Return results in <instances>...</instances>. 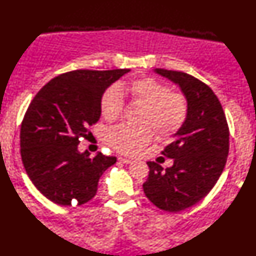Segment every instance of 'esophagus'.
<instances>
[{"mask_svg":"<svg viewBox=\"0 0 256 256\" xmlns=\"http://www.w3.org/2000/svg\"><path fill=\"white\" fill-rule=\"evenodd\" d=\"M118 160H119V162H122V163H124V164H130L131 163V160H128V158H125V157H119Z\"/></svg>","mask_w":256,"mask_h":256,"instance_id":"obj_1","label":"esophagus"}]
</instances>
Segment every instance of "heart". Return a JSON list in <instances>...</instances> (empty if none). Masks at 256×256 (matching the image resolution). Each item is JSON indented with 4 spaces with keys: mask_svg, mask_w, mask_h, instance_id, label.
<instances>
[{
    "mask_svg": "<svg viewBox=\"0 0 256 256\" xmlns=\"http://www.w3.org/2000/svg\"><path fill=\"white\" fill-rule=\"evenodd\" d=\"M124 96L143 106L139 122L143 126L118 125L108 132V140L113 148L125 154H136L152 138L176 134L186 122L188 102L178 92H172L164 82L154 78H137L111 86L102 93L100 111L106 120L117 119L124 108Z\"/></svg>",
    "mask_w": 256,
    "mask_h": 256,
    "instance_id": "1",
    "label": "heart"
}]
</instances>
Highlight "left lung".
I'll return each instance as SVG.
<instances>
[{
    "mask_svg": "<svg viewBox=\"0 0 256 256\" xmlns=\"http://www.w3.org/2000/svg\"><path fill=\"white\" fill-rule=\"evenodd\" d=\"M180 86L188 102L184 124L162 154L174 160L163 169L156 162L143 184L145 196L157 208L177 212L208 195L221 176L229 152V128L221 102L208 85L190 74L156 68Z\"/></svg>",
    "mask_w": 256,
    "mask_h": 256,
    "instance_id": "1",
    "label": "left lung"
}]
</instances>
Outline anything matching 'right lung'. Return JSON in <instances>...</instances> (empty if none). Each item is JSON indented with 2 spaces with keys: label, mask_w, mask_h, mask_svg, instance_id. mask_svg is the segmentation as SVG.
Returning a JSON list of instances; mask_svg holds the SVG:
<instances>
[{
  "label": "right lung",
  "mask_w": 256,
  "mask_h": 256,
  "mask_svg": "<svg viewBox=\"0 0 256 256\" xmlns=\"http://www.w3.org/2000/svg\"><path fill=\"white\" fill-rule=\"evenodd\" d=\"M131 70H78L52 79L32 100L21 125L26 172L44 197L59 206L84 204L96 196L104 171L117 158L80 152L82 138L99 120L106 88Z\"/></svg>",
  "instance_id": "1"
}]
</instances>
